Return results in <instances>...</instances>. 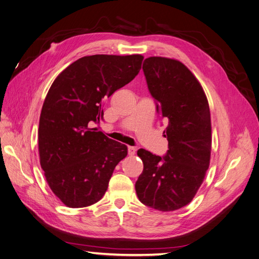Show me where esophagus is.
I'll list each match as a JSON object with an SVG mask.
<instances>
[{"label": "esophagus", "instance_id": "esophagus-1", "mask_svg": "<svg viewBox=\"0 0 259 259\" xmlns=\"http://www.w3.org/2000/svg\"><path fill=\"white\" fill-rule=\"evenodd\" d=\"M136 151H137L136 147H133V146H129L128 147V154H129V156H135L136 155Z\"/></svg>", "mask_w": 259, "mask_h": 259}]
</instances>
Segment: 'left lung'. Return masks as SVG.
Returning a JSON list of instances; mask_svg holds the SVG:
<instances>
[{"label":"left lung","mask_w":259,"mask_h":259,"mask_svg":"<svg viewBox=\"0 0 259 259\" xmlns=\"http://www.w3.org/2000/svg\"><path fill=\"white\" fill-rule=\"evenodd\" d=\"M157 111L168 121L163 157L139 149L144 168L136 183L141 203L173 211L188 205L203 184L211 152V120L206 95L194 74L179 61L161 56L143 63Z\"/></svg>","instance_id":"obj_1"}]
</instances>
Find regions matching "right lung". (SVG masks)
I'll use <instances>...</instances> for the list:
<instances>
[{
	"mask_svg": "<svg viewBox=\"0 0 259 259\" xmlns=\"http://www.w3.org/2000/svg\"><path fill=\"white\" fill-rule=\"evenodd\" d=\"M143 57L96 54L64 69L45 99L38 128L40 165L52 192L70 208L102 198L126 145L91 128L103 117L105 99L131 82Z\"/></svg>",
	"mask_w": 259,
	"mask_h": 259,
	"instance_id": "1",
	"label": "right lung"
}]
</instances>
